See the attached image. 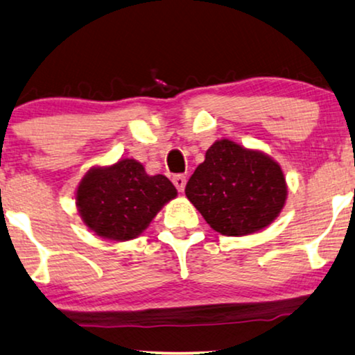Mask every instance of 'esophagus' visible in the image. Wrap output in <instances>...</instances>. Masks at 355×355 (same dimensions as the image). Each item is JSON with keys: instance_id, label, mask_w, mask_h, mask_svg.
<instances>
[{"instance_id": "1", "label": "esophagus", "mask_w": 355, "mask_h": 355, "mask_svg": "<svg viewBox=\"0 0 355 355\" xmlns=\"http://www.w3.org/2000/svg\"><path fill=\"white\" fill-rule=\"evenodd\" d=\"M186 182H187V179H186V176H182V174H176V176L173 178V184L176 186L179 192H184V189H186Z\"/></svg>"}]
</instances>
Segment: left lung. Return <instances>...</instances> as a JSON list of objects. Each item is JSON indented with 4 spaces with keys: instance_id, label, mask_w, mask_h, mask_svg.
I'll return each instance as SVG.
<instances>
[{
    "instance_id": "8db88e82",
    "label": "left lung",
    "mask_w": 355,
    "mask_h": 355,
    "mask_svg": "<svg viewBox=\"0 0 355 355\" xmlns=\"http://www.w3.org/2000/svg\"><path fill=\"white\" fill-rule=\"evenodd\" d=\"M186 196L223 236L263 230L283 210L288 186L281 166L259 150L216 140L186 186Z\"/></svg>"
}]
</instances>
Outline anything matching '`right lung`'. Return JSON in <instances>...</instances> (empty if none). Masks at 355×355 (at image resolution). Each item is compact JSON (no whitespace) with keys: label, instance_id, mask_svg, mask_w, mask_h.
<instances>
[{"label":"right lung","instance_id":"1","mask_svg":"<svg viewBox=\"0 0 355 355\" xmlns=\"http://www.w3.org/2000/svg\"><path fill=\"white\" fill-rule=\"evenodd\" d=\"M178 196L163 174L148 176L130 158L92 168L77 187L76 203L85 226L111 241H129L147 230L164 203Z\"/></svg>","mask_w":355,"mask_h":355}]
</instances>
